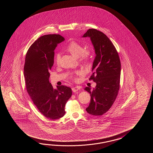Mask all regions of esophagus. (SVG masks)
Returning a JSON list of instances; mask_svg holds the SVG:
<instances>
[{
  "label": "esophagus",
  "instance_id": "34e87169",
  "mask_svg": "<svg viewBox=\"0 0 153 153\" xmlns=\"http://www.w3.org/2000/svg\"><path fill=\"white\" fill-rule=\"evenodd\" d=\"M72 91L73 92H77V91L79 90V88H78V87H73L72 88Z\"/></svg>",
  "mask_w": 153,
  "mask_h": 153
}]
</instances>
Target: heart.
<instances>
[{
	"instance_id": "heart-1",
	"label": "heart",
	"mask_w": 153,
	"mask_h": 153,
	"mask_svg": "<svg viewBox=\"0 0 153 153\" xmlns=\"http://www.w3.org/2000/svg\"><path fill=\"white\" fill-rule=\"evenodd\" d=\"M66 50L76 58L79 57L82 60L88 59L90 56V51L89 50L84 49L83 46L76 42H70L66 47ZM59 55L56 54L55 57V62L56 63H59ZM76 74L77 75H81L83 74V72L81 71H79L76 72Z\"/></svg>"
}]
</instances>
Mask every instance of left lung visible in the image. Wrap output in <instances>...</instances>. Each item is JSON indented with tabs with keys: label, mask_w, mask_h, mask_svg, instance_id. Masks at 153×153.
Here are the masks:
<instances>
[{
	"label": "left lung",
	"mask_w": 153,
	"mask_h": 153,
	"mask_svg": "<svg viewBox=\"0 0 153 153\" xmlns=\"http://www.w3.org/2000/svg\"><path fill=\"white\" fill-rule=\"evenodd\" d=\"M82 37L90 38L96 54L93 73L89 80H93L96 86L92 91L88 87L84 88L91 95L86 111L92 115H102L111 108L117 96L120 88V61L114 45L103 33L89 29Z\"/></svg>",
	"instance_id": "8db88e82"
}]
</instances>
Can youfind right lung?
<instances>
[{"label": "right lung", "instance_id": "add662e5", "mask_svg": "<svg viewBox=\"0 0 153 153\" xmlns=\"http://www.w3.org/2000/svg\"><path fill=\"white\" fill-rule=\"evenodd\" d=\"M65 39L59 34L42 36L30 46L24 66L27 92L38 111L51 120L65 114V105L72 96V89L64 85L54 89L49 81L54 59V50Z\"/></svg>", "mask_w": 153, "mask_h": 153}]
</instances>
